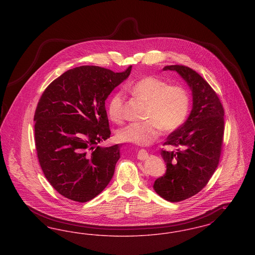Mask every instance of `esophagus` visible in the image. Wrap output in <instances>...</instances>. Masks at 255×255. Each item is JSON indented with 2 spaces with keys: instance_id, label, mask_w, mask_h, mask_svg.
Instances as JSON below:
<instances>
[{
  "instance_id": "esophagus-1",
  "label": "esophagus",
  "mask_w": 255,
  "mask_h": 255,
  "mask_svg": "<svg viewBox=\"0 0 255 255\" xmlns=\"http://www.w3.org/2000/svg\"><path fill=\"white\" fill-rule=\"evenodd\" d=\"M149 157V154L146 152L145 150H143V149H141V150H139L138 151V153H137V155H136V158H138V159H140V160H145Z\"/></svg>"
}]
</instances>
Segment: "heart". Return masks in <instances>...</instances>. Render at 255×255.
I'll use <instances>...</instances> for the list:
<instances>
[{"label": "heart", "mask_w": 255, "mask_h": 255, "mask_svg": "<svg viewBox=\"0 0 255 255\" xmlns=\"http://www.w3.org/2000/svg\"><path fill=\"white\" fill-rule=\"evenodd\" d=\"M133 97L147 103L145 122H134L122 128L118 138L134 145L152 144L161 133L172 132L180 128L189 112V97L180 86H170L166 81L147 76L128 88ZM108 116L114 122L123 121V97L114 95L108 103Z\"/></svg>", "instance_id": "obj_1"}]
</instances>
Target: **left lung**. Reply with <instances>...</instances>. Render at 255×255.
Instances as JSON below:
<instances>
[{
    "instance_id": "8db88e82",
    "label": "left lung",
    "mask_w": 255,
    "mask_h": 255,
    "mask_svg": "<svg viewBox=\"0 0 255 255\" xmlns=\"http://www.w3.org/2000/svg\"><path fill=\"white\" fill-rule=\"evenodd\" d=\"M163 71L179 73L192 95L189 117L164 143L176 150L160 151L166 172L153 185L162 199L176 203L200 192L218 167L225 129L224 108L213 89L192 69L172 65Z\"/></svg>"
}]
</instances>
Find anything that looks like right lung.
<instances>
[{
  "label": "right lung",
  "mask_w": 255,
  "mask_h": 255,
  "mask_svg": "<svg viewBox=\"0 0 255 255\" xmlns=\"http://www.w3.org/2000/svg\"><path fill=\"white\" fill-rule=\"evenodd\" d=\"M131 70L76 67L43 93L34 115L37 156L45 177L62 196L85 203L112 180L122 145H99L111 134L105 100Z\"/></svg>",
  "instance_id": "obj_1"
}]
</instances>
